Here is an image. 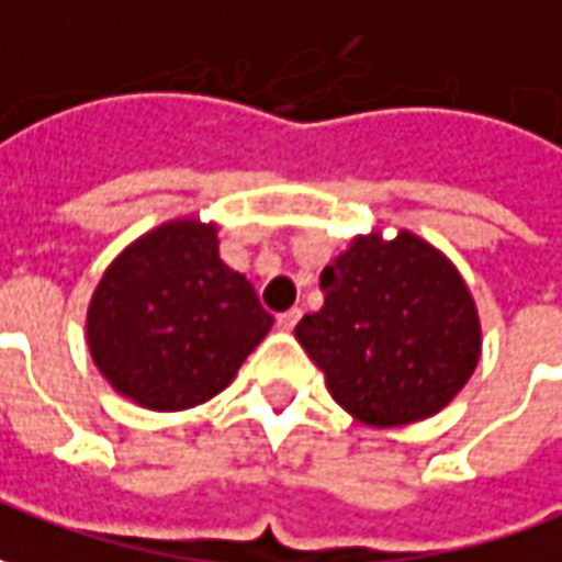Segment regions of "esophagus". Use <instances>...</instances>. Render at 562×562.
<instances>
[{
  "label": "esophagus",
  "mask_w": 562,
  "mask_h": 562,
  "mask_svg": "<svg viewBox=\"0 0 562 562\" xmlns=\"http://www.w3.org/2000/svg\"><path fill=\"white\" fill-rule=\"evenodd\" d=\"M300 318H303V312H300V308H290V312H281L274 324H278V330L290 333L296 324H300Z\"/></svg>",
  "instance_id": "obj_1"
}]
</instances>
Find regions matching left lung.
Returning <instances> with one entry per match:
<instances>
[{
	"label": "left lung",
	"mask_w": 562,
	"mask_h": 562,
	"mask_svg": "<svg viewBox=\"0 0 562 562\" xmlns=\"http://www.w3.org/2000/svg\"><path fill=\"white\" fill-rule=\"evenodd\" d=\"M324 305L296 324L333 401L363 425L397 428L440 413L481 361V318L465 278L401 229L358 235L321 272Z\"/></svg>",
	"instance_id": "1"
}]
</instances>
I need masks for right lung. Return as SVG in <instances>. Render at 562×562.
Listing matches in <instances>:
<instances>
[{
	"label": "right lung",
	"mask_w": 562,
	"mask_h": 562,
	"mask_svg": "<svg viewBox=\"0 0 562 562\" xmlns=\"http://www.w3.org/2000/svg\"><path fill=\"white\" fill-rule=\"evenodd\" d=\"M97 370L137 406L177 413L229 385L272 330L241 272L220 259L216 223L168 220L112 259L88 305Z\"/></svg>",
	"instance_id": "right-lung-1"
}]
</instances>
